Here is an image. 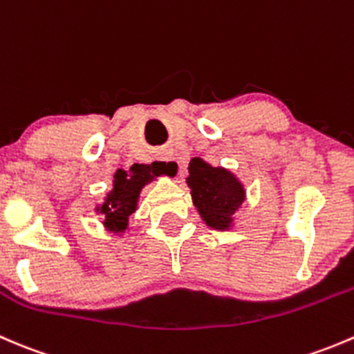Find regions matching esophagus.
<instances>
[{"label": "esophagus", "mask_w": 354, "mask_h": 354, "mask_svg": "<svg viewBox=\"0 0 354 354\" xmlns=\"http://www.w3.org/2000/svg\"><path fill=\"white\" fill-rule=\"evenodd\" d=\"M156 165H158V170L163 174H169V176H178L182 165L177 158H174L170 153L163 151L156 156Z\"/></svg>", "instance_id": "esophagus-1"}]
</instances>
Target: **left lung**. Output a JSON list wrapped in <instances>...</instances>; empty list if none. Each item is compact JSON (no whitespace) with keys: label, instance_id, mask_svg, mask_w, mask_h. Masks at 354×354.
I'll list each match as a JSON object with an SVG mask.
<instances>
[{"label":"left lung","instance_id":"left-lung-1","mask_svg":"<svg viewBox=\"0 0 354 354\" xmlns=\"http://www.w3.org/2000/svg\"><path fill=\"white\" fill-rule=\"evenodd\" d=\"M187 184L205 222L213 229H227L244 201V189L236 177L223 169H213L201 158H192Z\"/></svg>","mask_w":354,"mask_h":354}]
</instances>
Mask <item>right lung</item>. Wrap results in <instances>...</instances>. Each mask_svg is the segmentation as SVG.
Wrapping results in <instances>:
<instances>
[{
    "mask_svg": "<svg viewBox=\"0 0 354 354\" xmlns=\"http://www.w3.org/2000/svg\"><path fill=\"white\" fill-rule=\"evenodd\" d=\"M160 170L155 165H132L129 172L118 170L115 174L113 191L108 194L106 203L101 206V212L104 213V223L111 230H125L129 222V215L136 209L138 196L141 192L142 185L151 180L153 177H158Z\"/></svg>",
    "mask_w": 354,
    "mask_h": 354,
    "instance_id": "right-lung-1",
    "label": "right lung"
}]
</instances>
